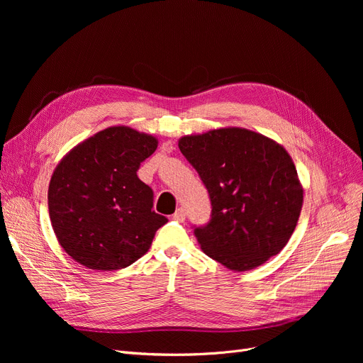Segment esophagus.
<instances>
[{
	"mask_svg": "<svg viewBox=\"0 0 363 363\" xmlns=\"http://www.w3.org/2000/svg\"><path fill=\"white\" fill-rule=\"evenodd\" d=\"M172 218H174V220H177V222H184L185 220V208L179 207Z\"/></svg>",
	"mask_w": 363,
	"mask_h": 363,
	"instance_id": "1",
	"label": "esophagus"
}]
</instances>
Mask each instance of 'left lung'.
Instances as JSON below:
<instances>
[{
	"instance_id": "obj_1",
	"label": "left lung",
	"mask_w": 363,
	"mask_h": 363,
	"mask_svg": "<svg viewBox=\"0 0 363 363\" xmlns=\"http://www.w3.org/2000/svg\"><path fill=\"white\" fill-rule=\"evenodd\" d=\"M203 181L211 219L193 226L201 250L228 269L249 271L289 242L303 206L296 166L275 141L223 128L179 140Z\"/></svg>"
}]
</instances>
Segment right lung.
<instances>
[{"label":"right lung","instance_id":"add662e5","mask_svg":"<svg viewBox=\"0 0 363 363\" xmlns=\"http://www.w3.org/2000/svg\"><path fill=\"white\" fill-rule=\"evenodd\" d=\"M157 140L126 126L88 138L55 167L48 188L52 230L65 252L95 271H118L144 256L167 222L137 172Z\"/></svg>","mask_w":363,"mask_h":363}]
</instances>
